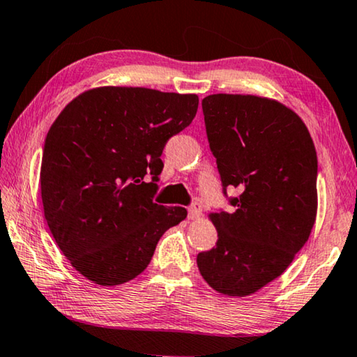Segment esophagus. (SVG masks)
I'll return each mask as SVG.
<instances>
[{
	"label": "esophagus",
	"mask_w": 357,
	"mask_h": 357,
	"mask_svg": "<svg viewBox=\"0 0 357 357\" xmlns=\"http://www.w3.org/2000/svg\"><path fill=\"white\" fill-rule=\"evenodd\" d=\"M202 204L198 203V202H193L190 206H189V219L190 220H197V219H200L202 217Z\"/></svg>",
	"instance_id": "1"
}]
</instances>
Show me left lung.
Masks as SVG:
<instances>
[{
	"mask_svg": "<svg viewBox=\"0 0 357 357\" xmlns=\"http://www.w3.org/2000/svg\"><path fill=\"white\" fill-rule=\"evenodd\" d=\"M211 153L233 213L213 214L214 249L197 255L215 291L249 296L293 261L317 217L318 160L294 112L275 100L213 94L202 100ZM234 188L236 197L227 198Z\"/></svg>",
	"mask_w": 357,
	"mask_h": 357,
	"instance_id": "1",
	"label": "left lung"
}]
</instances>
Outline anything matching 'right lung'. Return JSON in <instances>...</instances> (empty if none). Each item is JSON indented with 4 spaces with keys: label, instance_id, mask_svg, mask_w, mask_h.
Here are the masks:
<instances>
[{
    "label": "right lung",
    "instance_id": "obj_1",
    "mask_svg": "<svg viewBox=\"0 0 357 357\" xmlns=\"http://www.w3.org/2000/svg\"><path fill=\"white\" fill-rule=\"evenodd\" d=\"M197 108L195 94L104 86L59 113L42 154V204L58 247L86 279L102 287L135 279L162 234L185 219L184 208L153 198L165 143Z\"/></svg>",
    "mask_w": 357,
    "mask_h": 357
}]
</instances>
